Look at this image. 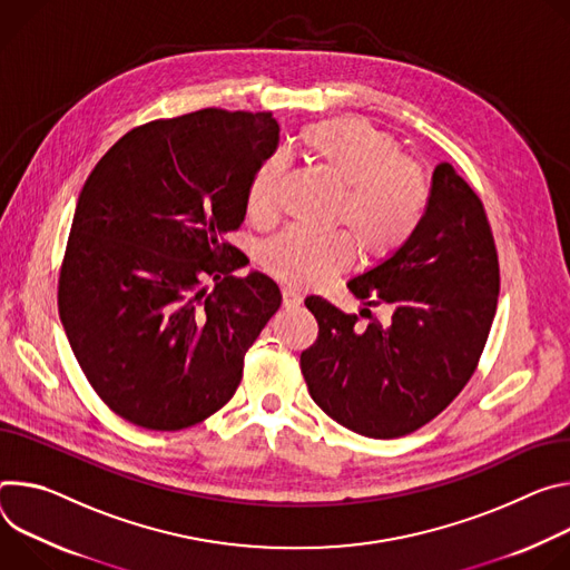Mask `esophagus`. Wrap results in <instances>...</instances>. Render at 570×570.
Segmentation results:
<instances>
[{
    "mask_svg": "<svg viewBox=\"0 0 570 570\" xmlns=\"http://www.w3.org/2000/svg\"><path fill=\"white\" fill-rule=\"evenodd\" d=\"M283 303L287 307H296V305L303 303V294L298 289H294V287H283Z\"/></svg>",
    "mask_w": 570,
    "mask_h": 570,
    "instance_id": "esophagus-1",
    "label": "esophagus"
}]
</instances>
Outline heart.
<instances>
[{"label": "heart", "mask_w": 570, "mask_h": 570, "mask_svg": "<svg viewBox=\"0 0 570 570\" xmlns=\"http://www.w3.org/2000/svg\"><path fill=\"white\" fill-rule=\"evenodd\" d=\"M301 147L322 178L337 193L335 224H342L366 263H381L401 250L419 228L425 206V176L399 156L392 136L360 117H337L312 124L301 134ZM285 160L267 158L253 174L246 213L267 222L276 210ZM353 246L344 235H309L287 228L258 250L261 267L289 285H320L353 263Z\"/></svg>", "instance_id": "heart-1"}]
</instances>
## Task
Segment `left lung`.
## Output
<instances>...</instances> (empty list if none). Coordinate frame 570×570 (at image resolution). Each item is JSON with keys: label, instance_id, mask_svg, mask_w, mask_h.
Here are the masks:
<instances>
[{"label": "left lung", "instance_id": "8db88e82", "mask_svg": "<svg viewBox=\"0 0 570 570\" xmlns=\"http://www.w3.org/2000/svg\"><path fill=\"white\" fill-rule=\"evenodd\" d=\"M498 256L482 202L471 185L439 163L423 219L392 258L348 281L392 320L357 326L322 296L305 305L320 337L301 353L307 392L340 425L394 439L432 421L469 383L498 303ZM371 314V312H368Z\"/></svg>", "mask_w": 570, "mask_h": 570}]
</instances>
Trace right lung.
I'll list each match as a JSON object with an SVG mask.
<instances>
[{"label": "right lung", "mask_w": 570, "mask_h": 570, "mask_svg": "<svg viewBox=\"0 0 570 570\" xmlns=\"http://www.w3.org/2000/svg\"><path fill=\"white\" fill-rule=\"evenodd\" d=\"M278 134L272 112L204 108L138 126L88 176L58 312L90 385L126 421L183 430L233 399L283 296L263 272L235 278L248 261L224 237Z\"/></svg>", "instance_id": "right-lung-1"}]
</instances>
